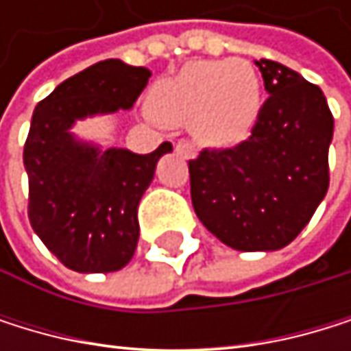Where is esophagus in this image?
<instances>
[{
    "label": "esophagus",
    "instance_id": "esophagus-1",
    "mask_svg": "<svg viewBox=\"0 0 351 351\" xmlns=\"http://www.w3.org/2000/svg\"><path fill=\"white\" fill-rule=\"evenodd\" d=\"M174 149H177L181 156H185V158H195L197 156V147L191 143V141H179L177 145H174Z\"/></svg>",
    "mask_w": 351,
    "mask_h": 351
}]
</instances>
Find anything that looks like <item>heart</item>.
<instances>
[{
    "label": "heart",
    "mask_w": 351,
    "mask_h": 351,
    "mask_svg": "<svg viewBox=\"0 0 351 351\" xmlns=\"http://www.w3.org/2000/svg\"><path fill=\"white\" fill-rule=\"evenodd\" d=\"M152 109L208 143H238L259 115L261 80L246 60H193L156 86Z\"/></svg>",
    "instance_id": "heart-1"
}]
</instances>
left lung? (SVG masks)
Wrapping results in <instances>:
<instances>
[{
  "instance_id": "1",
  "label": "left lung",
  "mask_w": 351,
  "mask_h": 351,
  "mask_svg": "<svg viewBox=\"0 0 351 351\" xmlns=\"http://www.w3.org/2000/svg\"><path fill=\"white\" fill-rule=\"evenodd\" d=\"M267 101L250 136L189 160L197 219L236 250H278L309 223L328 189L332 113L316 84L261 58Z\"/></svg>"
}]
</instances>
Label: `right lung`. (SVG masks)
Instances as JSON below:
<instances>
[{
    "mask_svg": "<svg viewBox=\"0 0 351 351\" xmlns=\"http://www.w3.org/2000/svg\"><path fill=\"white\" fill-rule=\"evenodd\" d=\"M152 73L117 58L64 80L33 111L23 162L29 177V221L54 257L73 271L122 269L138 242V202L158 160L172 152H99L73 141L75 119L130 109Z\"/></svg>",
    "mask_w": 351,
    "mask_h": 351,
    "instance_id": "1",
    "label": "right lung"
}]
</instances>
